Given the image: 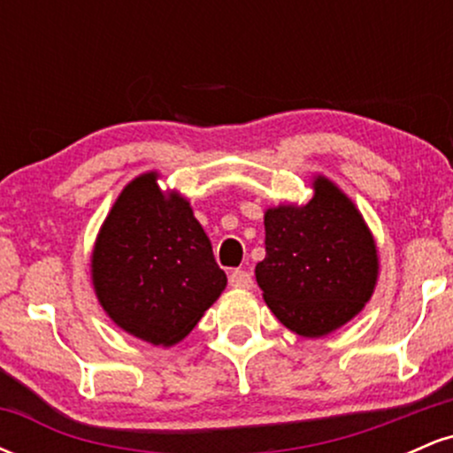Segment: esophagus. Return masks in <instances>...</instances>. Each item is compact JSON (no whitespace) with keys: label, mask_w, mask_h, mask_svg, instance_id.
Wrapping results in <instances>:
<instances>
[{"label":"esophagus","mask_w":453,"mask_h":453,"mask_svg":"<svg viewBox=\"0 0 453 453\" xmlns=\"http://www.w3.org/2000/svg\"><path fill=\"white\" fill-rule=\"evenodd\" d=\"M230 285L236 289H249L253 285L251 274L247 270H232L230 273Z\"/></svg>","instance_id":"esophagus-1"}]
</instances>
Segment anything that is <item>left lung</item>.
<instances>
[{
	"instance_id": "8db88e82",
	"label": "left lung",
	"mask_w": 453,
	"mask_h": 453,
	"mask_svg": "<svg viewBox=\"0 0 453 453\" xmlns=\"http://www.w3.org/2000/svg\"><path fill=\"white\" fill-rule=\"evenodd\" d=\"M306 204L264 212L266 257L257 285L274 317L304 339H319L351 321L379 279L377 242L351 197L324 174L313 176Z\"/></svg>"
}]
</instances>
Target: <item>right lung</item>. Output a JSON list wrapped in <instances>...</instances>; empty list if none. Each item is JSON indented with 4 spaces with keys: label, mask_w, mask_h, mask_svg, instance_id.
Segmentation results:
<instances>
[{
    "label": "right lung",
    "mask_w": 453,
    "mask_h": 453,
    "mask_svg": "<svg viewBox=\"0 0 453 453\" xmlns=\"http://www.w3.org/2000/svg\"><path fill=\"white\" fill-rule=\"evenodd\" d=\"M157 173L123 187L97 232L91 280L97 303L127 334L173 347L227 285L189 200L164 191Z\"/></svg>",
    "instance_id": "1"
}]
</instances>
